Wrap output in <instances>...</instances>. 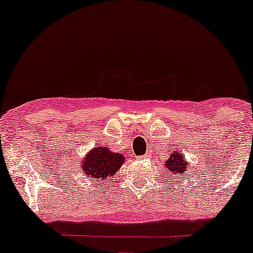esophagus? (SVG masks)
I'll return each instance as SVG.
<instances>
[{
	"label": "esophagus",
	"mask_w": 253,
	"mask_h": 253,
	"mask_svg": "<svg viewBox=\"0 0 253 253\" xmlns=\"http://www.w3.org/2000/svg\"><path fill=\"white\" fill-rule=\"evenodd\" d=\"M141 158H146V156H144V157H141Z\"/></svg>",
	"instance_id": "esophagus-1"
}]
</instances>
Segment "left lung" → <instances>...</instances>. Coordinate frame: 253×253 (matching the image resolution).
<instances>
[{
  "label": "left lung",
  "mask_w": 253,
  "mask_h": 253,
  "mask_svg": "<svg viewBox=\"0 0 253 253\" xmlns=\"http://www.w3.org/2000/svg\"><path fill=\"white\" fill-rule=\"evenodd\" d=\"M165 169L169 171L173 179H178V175H190L189 163L185 161V157L178 151H173L164 164ZM173 182V181H172Z\"/></svg>",
  "instance_id": "obj_1"
}]
</instances>
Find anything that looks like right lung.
Returning <instances> with one entry per match:
<instances>
[{
	"label": "right lung",
	"instance_id": "add662e5",
	"mask_svg": "<svg viewBox=\"0 0 253 253\" xmlns=\"http://www.w3.org/2000/svg\"><path fill=\"white\" fill-rule=\"evenodd\" d=\"M124 163L125 157L121 153L114 152L106 145H100L86 152L80 168L92 182L102 183L108 177L114 176Z\"/></svg>",
	"mask_w": 253,
	"mask_h": 253
}]
</instances>
